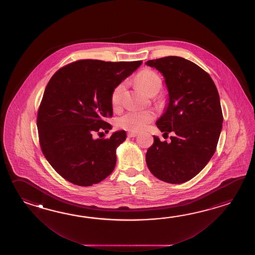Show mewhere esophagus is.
I'll list each match as a JSON object with an SVG mask.
<instances>
[{
  "label": "esophagus",
  "instance_id": "34e87169",
  "mask_svg": "<svg viewBox=\"0 0 255 255\" xmlns=\"http://www.w3.org/2000/svg\"><path fill=\"white\" fill-rule=\"evenodd\" d=\"M136 135H137L136 132H128V137H135Z\"/></svg>",
  "mask_w": 255,
  "mask_h": 255
}]
</instances>
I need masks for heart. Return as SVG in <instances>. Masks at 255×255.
Instances as JSON below:
<instances>
[{
    "label": "heart",
    "mask_w": 255,
    "mask_h": 255,
    "mask_svg": "<svg viewBox=\"0 0 255 255\" xmlns=\"http://www.w3.org/2000/svg\"><path fill=\"white\" fill-rule=\"evenodd\" d=\"M136 83L147 95L158 92L162 82L159 76L154 71L145 69L136 76ZM126 90V83L122 82L115 87L111 94V103L115 109H119ZM153 119V115L148 111H129L118 120V126L123 129L137 132L144 129Z\"/></svg>",
    "instance_id": "1"
}]
</instances>
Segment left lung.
<instances>
[{
  "label": "left lung",
  "instance_id": "obj_1",
  "mask_svg": "<svg viewBox=\"0 0 255 255\" xmlns=\"http://www.w3.org/2000/svg\"><path fill=\"white\" fill-rule=\"evenodd\" d=\"M146 65L162 74L168 89V104L156 125L164 134L174 133L170 143L153 135L146 165L157 179L180 184L200 173L216 150L223 122L219 93L208 73L182 57Z\"/></svg>",
  "mask_w": 255,
  "mask_h": 255
}]
</instances>
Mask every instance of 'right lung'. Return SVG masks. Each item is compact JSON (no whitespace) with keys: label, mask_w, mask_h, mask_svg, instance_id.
<instances>
[{"label":"right lung","mask_w":255,"mask_h":255,"mask_svg":"<svg viewBox=\"0 0 255 255\" xmlns=\"http://www.w3.org/2000/svg\"><path fill=\"white\" fill-rule=\"evenodd\" d=\"M141 64L80 60L62 67L48 82L37 115L40 145L54 170L71 183L98 184L114 170L125 130L107 139L94 135L112 128L106 122L113 115L112 91Z\"/></svg>","instance_id":"obj_1"}]
</instances>
